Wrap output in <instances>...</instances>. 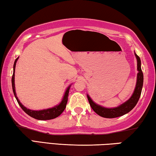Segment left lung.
Returning a JSON list of instances; mask_svg holds the SVG:
<instances>
[{"label": "left lung", "mask_w": 156, "mask_h": 156, "mask_svg": "<svg viewBox=\"0 0 156 156\" xmlns=\"http://www.w3.org/2000/svg\"><path fill=\"white\" fill-rule=\"evenodd\" d=\"M135 54V53H134ZM136 60H137V78H136V87L134 89V91L132 94V97L127 100L125 101V103L122 104L121 105L115 108H105L104 106H101L100 105L94 103V101L92 100L89 95H87L88 101H89L90 105L91 108L93 109L97 114L101 116L104 118H117L119 116H122L123 115L126 114L128 112H129L132 109H133L139 99V97L141 96V90H142L143 87V82H144V75L143 72L141 71V60L139 56L135 54Z\"/></svg>", "instance_id": "left-lung-1"}]
</instances>
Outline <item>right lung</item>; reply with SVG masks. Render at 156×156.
Returning a JSON list of instances; mask_svg holds the SVG:
<instances>
[{
	"mask_svg": "<svg viewBox=\"0 0 156 156\" xmlns=\"http://www.w3.org/2000/svg\"><path fill=\"white\" fill-rule=\"evenodd\" d=\"M15 59V63H14V66H13V75L12 77V90L14 92V94H15V97L17 101L18 102L19 105L20 106V107L22 108V110L24 111L25 113H27L28 115L31 116V117L35 118V119L37 120H51L54 119V118L58 117V116L60 115L62 113V112L64 111L65 108H66L67 101H68V97H69V89H70L71 85H69L68 88H67L66 92H65V94L64 95L63 99L61 101L59 105L55 106L52 108H50L48 109H44V110H41V111H33L30 110V109L27 108L22 105V104L21 103L19 100L17 94H16L15 92V66H16V62H17V59Z\"/></svg>",
	"mask_w": 156,
	"mask_h": 156,
	"instance_id": "obj_1",
	"label": "right lung"
}]
</instances>
